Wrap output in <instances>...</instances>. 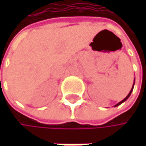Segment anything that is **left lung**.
Masks as SVG:
<instances>
[{
    "mask_svg": "<svg viewBox=\"0 0 146 146\" xmlns=\"http://www.w3.org/2000/svg\"><path fill=\"white\" fill-rule=\"evenodd\" d=\"M133 85H134V83H133V87H132V89H131V90H130V92L129 93V95H128V96H126V97H125V98H124V99H123V101H121V102H119V103H117V105H115V106H119V105H121V104H122L123 102H125V101H127V100L129 99V97L130 96V95H131L132 91H133Z\"/></svg>",
    "mask_w": 146,
    "mask_h": 146,
    "instance_id": "8db88e82",
    "label": "left lung"
}]
</instances>
